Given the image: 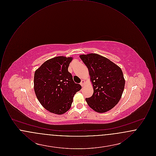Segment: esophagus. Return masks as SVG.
Here are the masks:
<instances>
[{"label": "esophagus", "mask_w": 156, "mask_h": 156, "mask_svg": "<svg viewBox=\"0 0 156 156\" xmlns=\"http://www.w3.org/2000/svg\"><path fill=\"white\" fill-rule=\"evenodd\" d=\"M85 83V82L84 80H82L81 83H80V84H81V85L82 87H83V86H84Z\"/></svg>", "instance_id": "esophagus-1"}]
</instances>
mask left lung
Here are the masks:
<instances>
[{
  "instance_id": "obj_1",
  "label": "left lung",
  "mask_w": 156,
  "mask_h": 156,
  "mask_svg": "<svg viewBox=\"0 0 156 156\" xmlns=\"http://www.w3.org/2000/svg\"><path fill=\"white\" fill-rule=\"evenodd\" d=\"M89 71L94 94L85 100L95 111L104 113L119 102L125 88V80L121 68L111 60L97 54L81 55Z\"/></svg>"
}]
</instances>
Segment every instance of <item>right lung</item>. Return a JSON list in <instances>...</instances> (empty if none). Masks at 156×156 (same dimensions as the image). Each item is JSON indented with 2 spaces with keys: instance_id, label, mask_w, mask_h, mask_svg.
Returning a JSON list of instances; mask_svg holds the SVG:
<instances>
[{
  "instance_id": "add662e5",
  "label": "right lung",
  "mask_w": 156,
  "mask_h": 156,
  "mask_svg": "<svg viewBox=\"0 0 156 156\" xmlns=\"http://www.w3.org/2000/svg\"><path fill=\"white\" fill-rule=\"evenodd\" d=\"M72 57L58 56L44 62L34 73V89L40 103L51 113L62 115L71 108L81 89L68 71Z\"/></svg>"
}]
</instances>
